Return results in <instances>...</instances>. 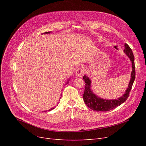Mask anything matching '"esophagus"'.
<instances>
[{"label":"esophagus","mask_w":146,"mask_h":146,"mask_svg":"<svg viewBox=\"0 0 146 146\" xmlns=\"http://www.w3.org/2000/svg\"><path fill=\"white\" fill-rule=\"evenodd\" d=\"M85 74V69L83 66H80L79 67H78L76 70V74L78 77H82V76Z\"/></svg>","instance_id":"obj_1"}]
</instances>
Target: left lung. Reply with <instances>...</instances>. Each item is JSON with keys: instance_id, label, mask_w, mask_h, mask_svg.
<instances>
[{"instance_id": "left-lung-1", "label": "left lung", "mask_w": 146, "mask_h": 146, "mask_svg": "<svg viewBox=\"0 0 146 146\" xmlns=\"http://www.w3.org/2000/svg\"><path fill=\"white\" fill-rule=\"evenodd\" d=\"M124 52L128 56L132 62V72L128 88L127 89L125 93L121 98L118 99L114 100H107L103 99L96 96L90 90V83L91 81L87 76H83V80L85 82V91L83 94V100L85 104L90 108L91 110L96 111H108L111 110L115 109L116 107L123 104L128 98L129 95V92L132 88L133 83L135 78V64H134V56L133 55V51L129 47L127 44H125V49L124 50Z\"/></svg>"}]
</instances>
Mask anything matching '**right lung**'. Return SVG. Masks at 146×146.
Listing matches in <instances>:
<instances>
[{"label": "right lung", "instance_id": "obj_1", "mask_svg": "<svg viewBox=\"0 0 146 146\" xmlns=\"http://www.w3.org/2000/svg\"><path fill=\"white\" fill-rule=\"evenodd\" d=\"M49 33H50V32H46V33H45V34H49ZM68 83V82H67ZM54 109V108H52L51 109H50V110H48V111H50V110H53Z\"/></svg>", "mask_w": 146, "mask_h": 146}]
</instances>
